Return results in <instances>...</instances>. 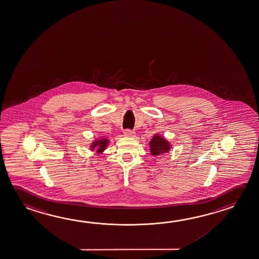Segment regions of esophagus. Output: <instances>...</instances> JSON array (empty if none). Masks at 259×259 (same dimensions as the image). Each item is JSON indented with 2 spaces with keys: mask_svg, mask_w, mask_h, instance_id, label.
<instances>
[{
  "mask_svg": "<svg viewBox=\"0 0 259 259\" xmlns=\"http://www.w3.org/2000/svg\"><path fill=\"white\" fill-rule=\"evenodd\" d=\"M123 135L124 136H126V137H134L135 136V132L132 131L130 129H126V130H124L123 132Z\"/></svg>",
  "mask_w": 259,
  "mask_h": 259,
  "instance_id": "esophagus-1",
  "label": "esophagus"
}]
</instances>
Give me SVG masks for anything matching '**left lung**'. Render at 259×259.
<instances>
[{"instance_id": "left-lung-1", "label": "left lung", "mask_w": 259, "mask_h": 259, "mask_svg": "<svg viewBox=\"0 0 259 259\" xmlns=\"http://www.w3.org/2000/svg\"><path fill=\"white\" fill-rule=\"evenodd\" d=\"M149 144H150V153L153 156H159L161 153H167L170 149V144L159 135L153 136V139Z\"/></svg>"}]
</instances>
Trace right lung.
<instances>
[{"label": "right lung", "instance_id": "obj_1", "mask_svg": "<svg viewBox=\"0 0 259 259\" xmlns=\"http://www.w3.org/2000/svg\"><path fill=\"white\" fill-rule=\"evenodd\" d=\"M108 144V140L106 138H102L99 140H96L91 145V149L94 150L95 148H98L97 152L98 153H102L103 151L106 149V145Z\"/></svg>", "mask_w": 259, "mask_h": 259}]
</instances>
